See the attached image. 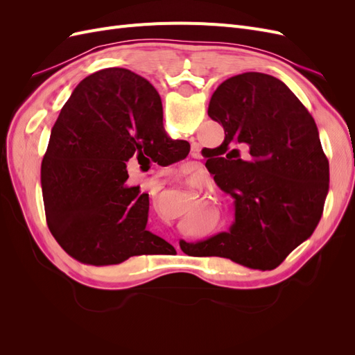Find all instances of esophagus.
I'll list each match as a JSON object with an SVG mask.
<instances>
[{"instance_id":"obj_1","label":"esophagus","mask_w":355,"mask_h":355,"mask_svg":"<svg viewBox=\"0 0 355 355\" xmlns=\"http://www.w3.org/2000/svg\"><path fill=\"white\" fill-rule=\"evenodd\" d=\"M194 155H197V151H196V153H194ZM178 249H179V247H178Z\"/></svg>"}]
</instances>
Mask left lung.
Wrapping results in <instances>:
<instances>
[{
	"instance_id": "obj_1",
	"label": "left lung",
	"mask_w": 355,
	"mask_h": 355,
	"mask_svg": "<svg viewBox=\"0 0 355 355\" xmlns=\"http://www.w3.org/2000/svg\"><path fill=\"white\" fill-rule=\"evenodd\" d=\"M207 112L222 124L225 141L206 166L235 200V222L206 241L182 240L180 249L274 270L313 235L323 214L329 161L314 118L283 81L262 72L225 80Z\"/></svg>"
}]
</instances>
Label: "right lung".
Wrapping results in <instances>:
<instances>
[{"label": "right lung", "mask_w": 355, "mask_h": 355, "mask_svg": "<svg viewBox=\"0 0 355 355\" xmlns=\"http://www.w3.org/2000/svg\"><path fill=\"white\" fill-rule=\"evenodd\" d=\"M185 153L187 141L166 135L151 83L124 68L89 75L62 108L42 158V200L53 237L73 259L96 266L175 252L146 231L149 197L125 184V163L146 155L171 164Z\"/></svg>", "instance_id": "1"}]
</instances>
